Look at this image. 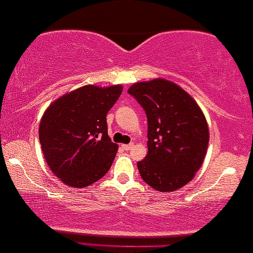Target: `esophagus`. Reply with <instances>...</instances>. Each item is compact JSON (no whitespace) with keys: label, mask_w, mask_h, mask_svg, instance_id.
Here are the masks:
<instances>
[{"label":"esophagus","mask_w":253,"mask_h":253,"mask_svg":"<svg viewBox=\"0 0 253 253\" xmlns=\"http://www.w3.org/2000/svg\"><path fill=\"white\" fill-rule=\"evenodd\" d=\"M132 146H133L132 143H130V144H127V145H122L123 150H126V151H130L131 148H132Z\"/></svg>","instance_id":"esophagus-1"}]
</instances>
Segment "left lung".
<instances>
[{"mask_svg": "<svg viewBox=\"0 0 253 253\" xmlns=\"http://www.w3.org/2000/svg\"><path fill=\"white\" fill-rule=\"evenodd\" d=\"M127 93L147 116L148 152L137 164L141 178L160 192L188 184L202 167L210 140L200 107L182 87L162 78L136 83Z\"/></svg>", "mask_w": 253, "mask_h": 253, "instance_id": "8db88e82", "label": "left lung"}]
</instances>
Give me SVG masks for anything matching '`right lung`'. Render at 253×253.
<instances>
[{"label": "right lung", "instance_id": "add662e5", "mask_svg": "<svg viewBox=\"0 0 253 253\" xmlns=\"http://www.w3.org/2000/svg\"><path fill=\"white\" fill-rule=\"evenodd\" d=\"M123 87L85 85L62 95L43 113L39 140L54 175L71 188L99 181L112 167L117 144L108 136L107 113Z\"/></svg>", "mask_w": 253, "mask_h": 253}]
</instances>
